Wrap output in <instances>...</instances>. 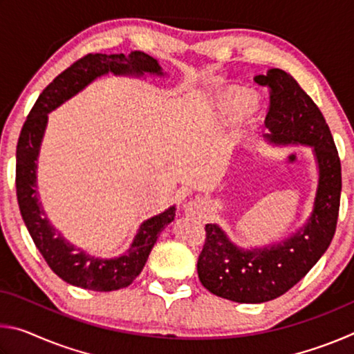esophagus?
Returning a JSON list of instances; mask_svg holds the SVG:
<instances>
[{"mask_svg":"<svg viewBox=\"0 0 354 354\" xmlns=\"http://www.w3.org/2000/svg\"><path fill=\"white\" fill-rule=\"evenodd\" d=\"M184 209V214L187 215V217H195V218H201L203 215L206 214V203L200 200V198H194L185 203L183 206Z\"/></svg>","mask_w":354,"mask_h":354,"instance_id":"1","label":"esophagus"}]
</instances>
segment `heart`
Instances as JSON below:
<instances>
[{"instance_id":"1","label":"heart","mask_w":354,"mask_h":354,"mask_svg":"<svg viewBox=\"0 0 354 354\" xmlns=\"http://www.w3.org/2000/svg\"><path fill=\"white\" fill-rule=\"evenodd\" d=\"M251 103H253V100H251V97H250L248 93H243V92L234 93L230 98L231 111H232V113H234L236 117H242L243 113H247L250 111Z\"/></svg>"}]
</instances>
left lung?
Masks as SVG:
<instances>
[{
	"label": "left lung",
	"mask_w": 354,
	"mask_h": 354,
	"mask_svg": "<svg viewBox=\"0 0 354 354\" xmlns=\"http://www.w3.org/2000/svg\"><path fill=\"white\" fill-rule=\"evenodd\" d=\"M254 81L268 87L266 127L274 145L301 143L313 148L319 185L306 225L279 243L241 248L218 225H206V241L196 263L201 284L214 295L236 303H266L306 277L331 243L337 225L342 171L325 117L309 95L284 70L270 68Z\"/></svg>",
	"instance_id": "obj_1"
}]
</instances>
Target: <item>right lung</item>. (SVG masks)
I'll list each match as a JSON object with an SVG mask.
<instances>
[{"label": "right lung", "instance_id": "right-lung-1", "mask_svg": "<svg viewBox=\"0 0 354 354\" xmlns=\"http://www.w3.org/2000/svg\"><path fill=\"white\" fill-rule=\"evenodd\" d=\"M107 73L133 76L149 73L164 76L158 61L142 51H133L128 56L91 53L81 57L56 76L51 84H48L35 101L17 143L15 171L17 200H19L23 221L48 266L65 283L97 292H111L128 287L139 277L160 231L171 223L176 211V207L171 206L159 215L143 221L129 250L113 259H101L76 248L75 245L65 241L61 232L46 218L39 201L35 170H37V158L45 134L48 113L75 97L97 77Z\"/></svg>", "mask_w": 354, "mask_h": 354}]
</instances>
